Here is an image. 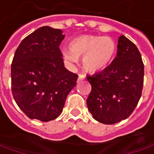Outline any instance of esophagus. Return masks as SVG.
I'll use <instances>...</instances> for the list:
<instances>
[{
	"label": "esophagus",
	"mask_w": 154,
	"mask_h": 154,
	"mask_svg": "<svg viewBox=\"0 0 154 154\" xmlns=\"http://www.w3.org/2000/svg\"><path fill=\"white\" fill-rule=\"evenodd\" d=\"M84 78H85V76H84V74H79L78 75V81H82V80H84Z\"/></svg>",
	"instance_id": "1"
}]
</instances>
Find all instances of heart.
Listing matches in <instances>:
<instances>
[{
    "instance_id": "obj_1",
    "label": "heart",
    "mask_w": 154,
    "mask_h": 154,
    "mask_svg": "<svg viewBox=\"0 0 154 154\" xmlns=\"http://www.w3.org/2000/svg\"><path fill=\"white\" fill-rule=\"evenodd\" d=\"M70 47L62 51L64 60L73 65L77 64L78 58L84 57V68L90 72L105 69L113 60L117 50L113 38L97 35L78 36L70 42Z\"/></svg>"
}]
</instances>
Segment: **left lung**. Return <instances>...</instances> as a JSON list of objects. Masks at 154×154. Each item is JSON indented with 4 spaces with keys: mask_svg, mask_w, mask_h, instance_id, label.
Listing matches in <instances>:
<instances>
[{
    "mask_svg": "<svg viewBox=\"0 0 154 154\" xmlns=\"http://www.w3.org/2000/svg\"><path fill=\"white\" fill-rule=\"evenodd\" d=\"M91 91L88 109L97 122L115 124L127 119L141 97L144 64L136 45L123 35L117 45V57L102 72L87 76Z\"/></svg>",
    "mask_w": 154,
    "mask_h": 154,
    "instance_id": "1",
    "label": "left lung"
}]
</instances>
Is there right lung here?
Wrapping results in <instances>:
<instances>
[{"label":"right lung","mask_w":154,"mask_h":154,"mask_svg":"<svg viewBox=\"0 0 154 154\" xmlns=\"http://www.w3.org/2000/svg\"><path fill=\"white\" fill-rule=\"evenodd\" d=\"M60 29L42 26L24 38L11 64L12 93L30 119L49 122L62 113L64 102L77 84V74L64 65Z\"/></svg>","instance_id":"1"}]
</instances>
